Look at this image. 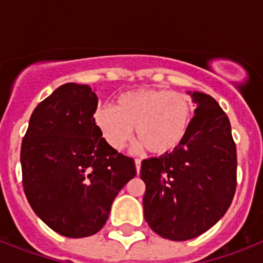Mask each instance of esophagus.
Here are the masks:
<instances>
[{"mask_svg":"<svg viewBox=\"0 0 263 263\" xmlns=\"http://www.w3.org/2000/svg\"><path fill=\"white\" fill-rule=\"evenodd\" d=\"M135 166H136V172H138V175H139L140 166H142V161H140V160H135Z\"/></svg>","mask_w":263,"mask_h":263,"instance_id":"1","label":"esophagus"}]
</instances>
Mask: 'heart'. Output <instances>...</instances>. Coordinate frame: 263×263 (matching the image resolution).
Returning <instances> with one entry per match:
<instances>
[{
	"label": "heart",
	"mask_w": 263,
	"mask_h": 263,
	"mask_svg": "<svg viewBox=\"0 0 263 263\" xmlns=\"http://www.w3.org/2000/svg\"><path fill=\"white\" fill-rule=\"evenodd\" d=\"M94 121L103 139L115 150H123L134 138L154 156L175 152L187 135L191 106L183 94L169 90H135L120 95L116 109L101 106Z\"/></svg>",
	"instance_id": "heart-1"
}]
</instances>
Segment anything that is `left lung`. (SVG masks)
<instances>
[{
	"instance_id": "obj_1",
	"label": "left lung",
	"mask_w": 263,
	"mask_h": 263,
	"mask_svg": "<svg viewBox=\"0 0 263 263\" xmlns=\"http://www.w3.org/2000/svg\"><path fill=\"white\" fill-rule=\"evenodd\" d=\"M195 116L175 152L142 161L144 218L161 237L184 241L210 229L236 191V144L231 123L216 99L188 92Z\"/></svg>"
}]
</instances>
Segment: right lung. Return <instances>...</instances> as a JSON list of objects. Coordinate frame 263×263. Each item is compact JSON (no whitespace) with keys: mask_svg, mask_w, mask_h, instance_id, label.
<instances>
[{"mask_svg":"<svg viewBox=\"0 0 263 263\" xmlns=\"http://www.w3.org/2000/svg\"><path fill=\"white\" fill-rule=\"evenodd\" d=\"M98 97L67 83L35 107L22 143L23 188L54 232L86 237L102 229L135 161L111 148L94 121Z\"/></svg>","mask_w":263,"mask_h":263,"instance_id":"obj_1","label":"right lung"}]
</instances>
